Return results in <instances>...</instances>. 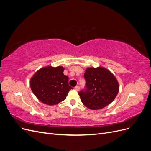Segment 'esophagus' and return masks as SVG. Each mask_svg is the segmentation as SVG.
Instances as JSON below:
<instances>
[{"instance_id":"obj_1","label":"esophagus","mask_w":151,"mask_h":151,"mask_svg":"<svg viewBox=\"0 0 151 151\" xmlns=\"http://www.w3.org/2000/svg\"><path fill=\"white\" fill-rule=\"evenodd\" d=\"M74 89L76 90V91H78L79 90V89H80V88H79V86H76L75 88H74Z\"/></svg>"}]
</instances>
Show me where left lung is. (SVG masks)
Masks as SVG:
<instances>
[{"label": "left lung", "instance_id": "left-lung-1", "mask_svg": "<svg viewBox=\"0 0 151 151\" xmlns=\"http://www.w3.org/2000/svg\"><path fill=\"white\" fill-rule=\"evenodd\" d=\"M84 78L86 89L79 93L85 106L97 110L106 106L115 99L119 91V84L112 73L103 67H88Z\"/></svg>", "mask_w": 151, "mask_h": 151}]
</instances>
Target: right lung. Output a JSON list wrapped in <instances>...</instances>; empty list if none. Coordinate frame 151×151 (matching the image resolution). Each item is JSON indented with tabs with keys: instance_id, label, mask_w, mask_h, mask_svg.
I'll list each match as a JSON object with an SVG mask.
<instances>
[{
	"instance_id": "add662e5",
	"label": "right lung",
	"mask_w": 151,
	"mask_h": 151,
	"mask_svg": "<svg viewBox=\"0 0 151 151\" xmlns=\"http://www.w3.org/2000/svg\"><path fill=\"white\" fill-rule=\"evenodd\" d=\"M63 71L62 66H46L31 77V91L41 102L53 106L65 99L68 91L73 88L68 85V78Z\"/></svg>"
}]
</instances>
